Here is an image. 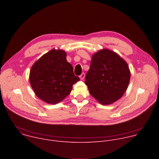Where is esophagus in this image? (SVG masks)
Returning <instances> with one entry per match:
<instances>
[{
	"label": "esophagus",
	"instance_id": "obj_1",
	"mask_svg": "<svg viewBox=\"0 0 159 159\" xmlns=\"http://www.w3.org/2000/svg\"><path fill=\"white\" fill-rule=\"evenodd\" d=\"M79 77H80V79L81 80H83V79L85 78V74H84V73H82V74L79 76Z\"/></svg>",
	"mask_w": 159,
	"mask_h": 159
}]
</instances>
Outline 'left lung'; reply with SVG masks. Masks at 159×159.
<instances>
[{"mask_svg": "<svg viewBox=\"0 0 159 159\" xmlns=\"http://www.w3.org/2000/svg\"><path fill=\"white\" fill-rule=\"evenodd\" d=\"M129 79L130 72L126 62L116 53L104 49L93 56L85 84L91 96L106 105L123 96Z\"/></svg>", "mask_w": 159, "mask_h": 159, "instance_id": "obj_1", "label": "left lung"}]
</instances>
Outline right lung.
Returning a JSON list of instances; mask_svg holds the SVG:
<instances>
[{
    "instance_id": "add662e5",
    "label": "right lung",
    "mask_w": 159,
    "mask_h": 159,
    "mask_svg": "<svg viewBox=\"0 0 159 159\" xmlns=\"http://www.w3.org/2000/svg\"><path fill=\"white\" fill-rule=\"evenodd\" d=\"M61 50H51L32 66L30 80L36 95L49 104H57L69 95L72 85L80 80L72 65Z\"/></svg>"
}]
</instances>
